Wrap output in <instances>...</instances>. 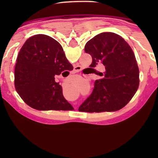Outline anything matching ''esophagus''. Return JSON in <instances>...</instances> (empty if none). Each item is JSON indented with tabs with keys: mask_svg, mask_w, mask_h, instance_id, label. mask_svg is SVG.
<instances>
[{
	"mask_svg": "<svg viewBox=\"0 0 158 158\" xmlns=\"http://www.w3.org/2000/svg\"><path fill=\"white\" fill-rule=\"evenodd\" d=\"M80 70H81V68H80L79 66L74 67V70H73V72H74L75 73H78Z\"/></svg>",
	"mask_w": 158,
	"mask_h": 158,
	"instance_id": "obj_1",
	"label": "esophagus"
}]
</instances>
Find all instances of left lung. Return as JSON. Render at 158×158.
I'll return each mask as SVG.
<instances>
[{
    "instance_id": "1",
    "label": "left lung",
    "mask_w": 158,
    "mask_h": 158,
    "mask_svg": "<svg viewBox=\"0 0 158 158\" xmlns=\"http://www.w3.org/2000/svg\"><path fill=\"white\" fill-rule=\"evenodd\" d=\"M85 52L91 55L90 68L105 66L102 77L95 81L92 94L78 111H115L124 107L138 89L139 68L131 47L118 34L103 32L86 43Z\"/></svg>"
}]
</instances>
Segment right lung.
I'll return each instance as SVG.
<instances>
[{
    "label": "right lung",
    "instance_id": "1",
    "mask_svg": "<svg viewBox=\"0 0 158 158\" xmlns=\"http://www.w3.org/2000/svg\"><path fill=\"white\" fill-rule=\"evenodd\" d=\"M73 69L59 42L45 34H36L28 39L19 52L15 88L22 100L34 109L73 110L62 95L61 85L55 81L56 75Z\"/></svg>",
    "mask_w": 158,
    "mask_h": 158
}]
</instances>
